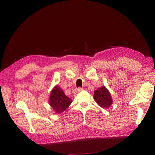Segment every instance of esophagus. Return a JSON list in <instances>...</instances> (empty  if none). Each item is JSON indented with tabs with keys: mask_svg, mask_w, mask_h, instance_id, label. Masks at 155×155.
<instances>
[{
	"mask_svg": "<svg viewBox=\"0 0 155 155\" xmlns=\"http://www.w3.org/2000/svg\"><path fill=\"white\" fill-rule=\"evenodd\" d=\"M83 91V88H81V87H79V88H78L77 89V92H81V91Z\"/></svg>",
	"mask_w": 155,
	"mask_h": 155,
	"instance_id": "obj_1",
	"label": "esophagus"
}]
</instances>
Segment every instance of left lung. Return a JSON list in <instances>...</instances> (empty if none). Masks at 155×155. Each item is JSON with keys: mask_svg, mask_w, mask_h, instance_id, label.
Returning a JSON list of instances; mask_svg holds the SVG:
<instances>
[{"mask_svg": "<svg viewBox=\"0 0 155 155\" xmlns=\"http://www.w3.org/2000/svg\"><path fill=\"white\" fill-rule=\"evenodd\" d=\"M94 98L96 103L103 108L109 107L113 103L110 93L105 86L99 88L94 91Z\"/></svg>", "mask_w": 155, "mask_h": 155, "instance_id": "left-lung-1", "label": "left lung"}]
</instances>
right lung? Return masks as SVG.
I'll return each mask as SVG.
<instances>
[{
	"label": "right lung",
	"mask_w": 155,
	"mask_h": 155,
	"mask_svg": "<svg viewBox=\"0 0 155 155\" xmlns=\"http://www.w3.org/2000/svg\"><path fill=\"white\" fill-rule=\"evenodd\" d=\"M49 102L56 113L61 114L71 105L72 100L64 94L59 86H55L51 92Z\"/></svg>",
	"instance_id": "right-lung-1"
}]
</instances>
